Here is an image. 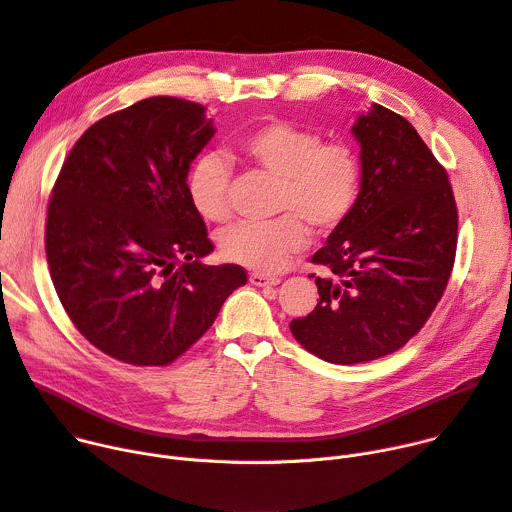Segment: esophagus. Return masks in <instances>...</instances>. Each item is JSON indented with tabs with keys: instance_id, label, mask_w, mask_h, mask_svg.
<instances>
[{
	"instance_id": "obj_1",
	"label": "esophagus",
	"mask_w": 512,
	"mask_h": 512,
	"mask_svg": "<svg viewBox=\"0 0 512 512\" xmlns=\"http://www.w3.org/2000/svg\"><path fill=\"white\" fill-rule=\"evenodd\" d=\"M249 282L253 286H259V288H269V286H278L280 278H269V276H263V274H251Z\"/></svg>"
}]
</instances>
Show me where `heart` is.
<instances>
[{"mask_svg": "<svg viewBox=\"0 0 512 512\" xmlns=\"http://www.w3.org/2000/svg\"><path fill=\"white\" fill-rule=\"evenodd\" d=\"M241 154L278 179L276 214L271 222H241L220 234L226 261L259 274H276L309 245V226L331 232L352 214L360 193L362 166L344 142H323L313 129L288 121H269L238 140ZM230 162L220 152L201 154L187 177L195 212L210 222L230 216Z\"/></svg>", "mask_w": 512, "mask_h": 512, "instance_id": "b5f03b06", "label": "heart"}]
</instances>
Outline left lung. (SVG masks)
Returning <instances> with one entry per match:
<instances>
[{
  "label": "left lung",
  "mask_w": 512,
  "mask_h": 512,
  "mask_svg": "<svg viewBox=\"0 0 512 512\" xmlns=\"http://www.w3.org/2000/svg\"><path fill=\"white\" fill-rule=\"evenodd\" d=\"M360 193L313 263L319 302L294 319L296 342L331 364L387 356L410 342L449 284L457 249L453 189L414 125L372 105L356 117Z\"/></svg>",
  "instance_id": "8db88e82"
}]
</instances>
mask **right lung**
Instances as JSON below:
<instances>
[{
  "label": "right lung",
  "instance_id": "add662e5",
  "mask_svg": "<svg viewBox=\"0 0 512 512\" xmlns=\"http://www.w3.org/2000/svg\"><path fill=\"white\" fill-rule=\"evenodd\" d=\"M216 127L206 107L152 96L96 121L67 154L49 199L45 249L65 313L100 352L166 366L247 284L214 251L187 195Z\"/></svg>",
  "mask_w": 512,
  "mask_h": 512
}]
</instances>
